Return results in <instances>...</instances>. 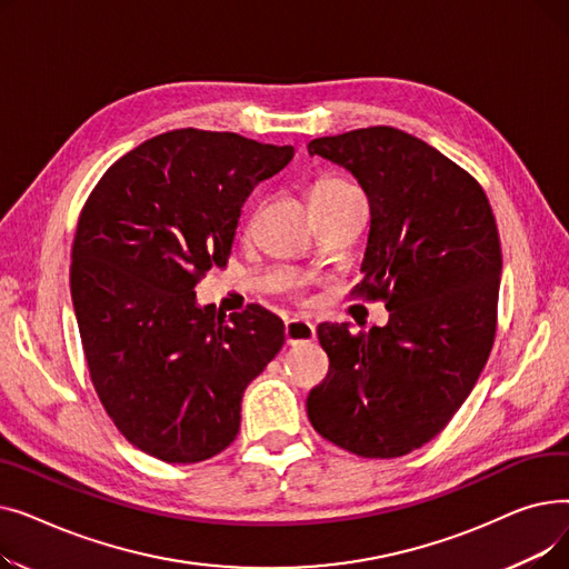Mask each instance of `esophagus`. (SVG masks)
Instances as JSON below:
<instances>
[{
    "instance_id": "1",
    "label": "esophagus",
    "mask_w": 569,
    "mask_h": 569,
    "mask_svg": "<svg viewBox=\"0 0 569 569\" xmlns=\"http://www.w3.org/2000/svg\"><path fill=\"white\" fill-rule=\"evenodd\" d=\"M286 343L288 346H300V343H309L316 339V327L313 322L309 320H302V318H290L286 322Z\"/></svg>"
}]
</instances>
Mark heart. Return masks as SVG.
<instances>
[{"label": "heart", "instance_id": "b5f03b06", "mask_svg": "<svg viewBox=\"0 0 569 569\" xmlns=\"http://www.w3.org/2000/svg\"><path fill=\"white\" fill-rule=\"evenodd\" d=\"M348 189H350V187L343 182V179L322 177V179H318V182L311 187L309 198H311V196H325V193H339V191H348Z\"/></svg>", "mask_w": 569, "mask_h": 569}]
</instances>
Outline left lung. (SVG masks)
<instances>
[{
    "instance_id": "8db88e82",
    "label": "left lung",
    "mask_w": 569,
    "mask_h": 569,
    "mask_svg": "<svg viewBox=\"0 0 569 569\" xmlns=\"http://www.w3.org/2000/svg\"><path fill=\"white\" fill-rule=\"evenodd\" d=\"M309 154L365 189L371 230L352 295L390 311L360 335L318 325L330 371L309 420L357 457H403L447 427L489 360L502 272L491 204L472 174L395 127L316 138Z\"/></svg>"
}]
</instances>
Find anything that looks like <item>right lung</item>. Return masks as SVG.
<instances>
[{
    "label": "right lung",
    "instance_id": "add662e5",
    "mask_svg": "<svg viewBox=\"0 0 569 569\" xmlns=\"http://www.w3.org/2000/svg\"><path fill=\"white\" fill-rule=\"evenodd\" d=\"M290 144L179 129L114 161L89 193L71 251V297L94 390L122 436L166 463H198L237 438L242 397L281 350L260 305L198 307L226 267L249 193Z\"/></svg>",
    "mask_w": 569,
    "mask_h": 569
}]
</instances>
